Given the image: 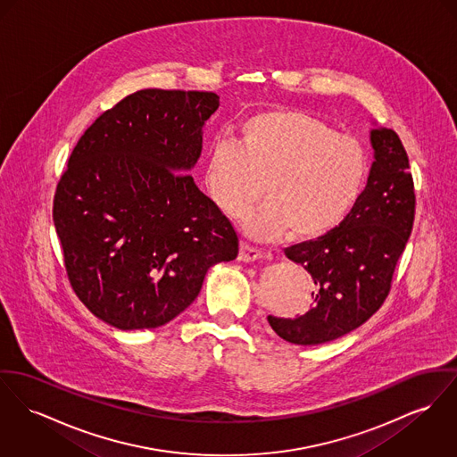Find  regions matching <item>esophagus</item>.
Segmentation results:
<instances>
[{
    "label": "esophagus",
    "instance_id": "34e87169",
    "mask_svg": "<svg viewBox=\"0 0 457 457\" xmlns=\"http://www.w3.org/2000/svg\"><path fill=\"white\" fill-rule=\"evenodd\" d=\"M259 259H262V252L259 248L246 245V244L242 245V248H240V261L242 262H253V261H259Z\"/></svg>",
    "mask_w": 457,
    "mask_h": 457
}]
</instances>
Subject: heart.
<instances>
[{
    "mask_svg": "<svg viewBox=\"0 0 457 457\" xmlns=\"http://www.w3.org/2000/svg\"><path fill=\"white\" fill-rule=\"evenodd\" d=\"M369 177L363 145L299 109L248 116L240 142H212L204 169L207 195L217 209L238 217L259 195L266 202L246 212L244 226L257 240H313L343 222Z\"/></svg>",
    "mask_w": 457,
    "mask_h": 457,
    "instance_id": "b5f03b06",
    "label": "heart"
}]
</instances>
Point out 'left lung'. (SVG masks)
<instances>
[{
	"instance_id": "8db88e82",
	"label": "left lung",
	"mask_w": 457,
	"mask_h": 457,
	"mask_svg": "<svg viewBox=\"0 0 457 457\" xmlns=\"http://www.w3.org/2000/svg\"><path fill=\"white\" fill-rule=\"evenodd\" d=\"M374 162L358 202L339 226L285 255L313 278L315 304L297 318L268 316L281 339L315 346L350 334L385 303L414 224L416 195L400 137L370 129Z\"/></svg>"
}]
</instances>
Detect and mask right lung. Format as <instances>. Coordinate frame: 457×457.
Instances as JSON below:
<instances>
[{
	"mask_svg": "<svg viewBox=\"0 0 457 457\" xmlns=\"http://www.w3.org/2000/svg\"><path fill=\"white\" fill-rule=\"evenodd\" d=\"M219 107L213 92L147 88L103 112L71 153L54 224L71 287L120 330L158 328L238 255V237L187 172Z\"/></svg>",
	"mask_w": 457,
	"mask_h": 457,
	"instance_id": "add662e5",
	"label": "right lung"
}]
</instances>
